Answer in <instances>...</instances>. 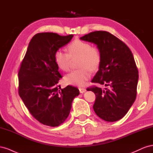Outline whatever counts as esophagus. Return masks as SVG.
Wrapping results in <instances>:
<instances>
[{"instance_id":"34e87169","label":"esophagus","mask_w":153,"mask_h":153,"mask_svg":"<svg viewBox=\"0 0 153 153\" xmlns=\"http://www.w3.org/2000/svg\"><path fill=\"white\" fill-rule=\"evenodd\" d=\"M79 91L80 93H84L86 91V89H85V88H79Z\"/></svg>"}]
</instances>
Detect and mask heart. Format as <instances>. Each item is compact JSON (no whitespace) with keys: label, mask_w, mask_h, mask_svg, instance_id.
Wrapping results in <instances>:
<instances>
[{"label":"heart","mask_w":153,"mask_h":153,"mask_svg":"<svg viewBox=\"0 0 153 153\" xmlns=\"http://www.w3.org/2000/svg\"><path fill=\"white\" fill-rule=\"evenodd\" d=\"M67 53L61 50L55 51L54 61L59 69L68 71L71 60L79 58L78 67L80 69L68 73L64 81L69 85L84 86L91 77V71H96L101 63V54L100 50L81 40H75L68 45Z\"/></svg>","instance_id":"heart-1"}]
</instances>
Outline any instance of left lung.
<instances>
[{"label": "left lung", "mask_w": 153, "mask_h": 153, "mask_svg": "<svg viewBox=\"0 0 153 153\" xmlns=\"http://www.w3.org/2000/svg\"><path fill=\"white\" fill-rule=\"evenodd\" d=\"M80 39L96 45L101 54L99 70L91 82L110 87L87 89L96 94L94 112L104 121H117L127 114L137 96L138 71L131 51L106 31L92 32Z\"/></svg>", "instance_id": "obj_1"}]
</instances>
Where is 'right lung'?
I'll return each instance as SVG.
<instances>
[{
    "instance_id": "1",
    "label": "right lung",
    "mask_w": 153,
    "mask_h": 153,
    "mask_svg": "<svg viewBox=\"0 0 153 153\" xmlns=\"http://www.w3.org/2000/svg\"><path fill=\"white\" fill-rule=\"evenodd\" d=\"M73 37L43 32L33 36L18 72V93L30 114L49 126L63 123L70 112L72 101L80 94L78 88L61 89L62 76L54 61L55 51Z\"/></svg>"
}]
</instances>
